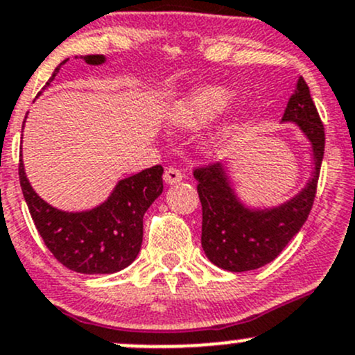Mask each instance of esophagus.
Masks as SVG:
<instances>
[{
	"label": "esophagus",
	"instance_id": "1",
	"mask_svg": "<svg viewBox=\"0 0 355 355\" xmlns=\"http://www.w3.org/2000/svg\"><path fill=\"white\" fill-rule=\"evenodd\" d=\"M163 178H165V182L168 185H173V184H177V182H180L182 178H184V173H182L178 168L170 166V168H166V170H165V175H163Z\"/></svg>",
	"mask_w": 355,
	"mask_h": 355
}]
</instances>
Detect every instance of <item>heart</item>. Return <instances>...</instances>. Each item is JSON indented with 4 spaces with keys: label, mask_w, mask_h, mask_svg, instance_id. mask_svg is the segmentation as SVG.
Masks as SVG:
<instances>
[{
    "label": "heart",
    "mask_w": 355,
    "mask_h": 355,
    "mask_svg": "<svg viewBox=\"0 0 355 355\" xmlns=\"http://www.w3.org/2000/svg\"><path fill=\"white\" fill-rule=\"evenodd\" d=\"M234 100V92L226 87L207 85L193 88L187 95L173 103L170 110V121L178 128L196 129L214 121L225 112ZM245 125V114L236 112L223 122L216 132V139L226 141Z\"/></svg>",
    "instance_id": "1"
}]
</instances>
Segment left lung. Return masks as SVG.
<instances>
[{
    "label": "left lung",
    "instance_id": "obj_1",
    "mask_svg": "<svg viewBox=\"0 0 355 355\" xmlns=\"http://www.w3.org/2000/svg\"><path fill=\"white\" fill-rule=\"evenodd\" d=\"M282 122H294L308 137L315 170L306 187L281 206H243L221 163H209L193 170L202 204V248L207 259L225 270H255L272 262L303 227L315 202L325 151V128L303 78L297 80Z\"/></svg>",
    "mask_w": 355,
    "mask_h": 355
}]
</instances>
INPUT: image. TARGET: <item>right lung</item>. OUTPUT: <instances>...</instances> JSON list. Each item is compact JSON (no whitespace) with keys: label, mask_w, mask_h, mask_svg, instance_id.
<instances>
[{"label":"right lung","mask_w":355,"mask_h":355,"mask_svg":"<svg viewBox=\"0 0 355 355\" xmlns=\"http://www.w3.org/2000/svg\"><path fill=\"white\" fill-rule=\"evenodd\" d=\"M83 59L92 66L105 62L100 54ZM66 61L54 69L46 87ZM162 175V165L146 168L119 182L98 207L66 212L44 202L28 184L21 159L18 165L21 192L44 243L58 262L80 274H114L134 262L143 243L144 212L163 192Z\"/></svg>","instance_id":"obj_1"}]
</instances>
